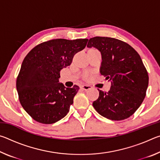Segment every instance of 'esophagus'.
<instances>
[{
    "mask_svg": "<svg viewBox=\"0 0 160 160\" xmlns=\"http://www.w3.org/2000/svg\"><path fill=\"white\" fill-rule=\"evenodd\" d=\"M92 88V87L90 85H83L81 86V89L83 90H89Z\"/></svg>",
    "mask_w": 160,
    "mask_h": 160,
    "instance_id": "34e87169",
    "label": "esophagus"
}]
</instances>
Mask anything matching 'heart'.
Listing matches in <instances>:
<instances>
[{
	"label": "heart",
	"instance_id": "b5f03b06",
	"mask_svg": "<svg viewBox=\"0 0 160 160\" xmlns=\"http://www.w3.org/2000/svg\"><path fill=\"white\" fill-rule=\"evenodd\" d=\"M89 78V74H85V78H86V79H88V78Z\"/></svg>",
	"mask_w": 160,
	"mask_h": 160
}]
</instances>
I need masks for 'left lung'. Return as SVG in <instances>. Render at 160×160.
<instances>
[{
    "mask_svg": "<svg viewBox=\"0 0 160 160\" xmlns=\"http://www.w3.org/2000/svg\"><path fill=\"white\" fill-rule=\"evenodd\" d=\"M87 47L101 52L100 73L112 82L109 92L98 89L94 108L110 120L128 118L141 105L148 87V73L140 55L127 43L111 37L91 38Z\"/></svg>",
    "mask_w": 160,
    "mask_h": 160,
    "instance_id": "left-lung-1",
    "label": "left lung"
}]
</instances>
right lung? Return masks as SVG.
<instances>
[{"label":"right lung","instance_id":"obj_1","mask_svg":"<svg viewBox=\"0 0 160 160\" xmlns=\"http://www.w3.org/2000/svg\"><path fill=\"white\" fill-rule=\"evenodd\" d=\"M88 39H56L38 44L24 58L16 81L23 109L37 122L53 123L68 113L79 87L58 82L60 71L85 48Z\"/></svg>","mask_w":160,"mask_h":160}]
</instances>
